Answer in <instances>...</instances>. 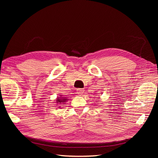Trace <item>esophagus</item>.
Returning a JSON list of instances; mask_svg holds the SVG:
<instances>
[{
	"instance_id": "obj_1",
	"label": "esophagus",
	"mask_w": 158,
	"mask_h": 158,
	"mask_svg": "<svg viewBox=\"0 0 158 158\" xmlns=\"http://www.w3.org/2000/svg\"><path fill=\"white\" fill-rule=\"evenodd\" d=\"M76 92H77V94L79 95H82L84 92V89H82V88H78L76 90Z\"/></svg>"
}]
</instances>
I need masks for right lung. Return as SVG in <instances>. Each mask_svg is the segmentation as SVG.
<instances>
[{"mask_svg": "<svg viewBox=\"0 0 158 158\" xmlns=\"http://www.w3.org/2000/svg\"><path fill=\"white\" fill-rule=\"evenodd\" d=\"M60 96H61V95H60ZM67 100H68V99H66V98H64V97H58V98H56V101L57 103L61 105V104L64 103L66 101H67ZM57 105H58V104H57ZM59 107L60 108V106Z\"/></svg>", "mask_w": 158, "mask_h": 158, "instance_id": "add662e5", "label": "right lung"}]
</instances>
